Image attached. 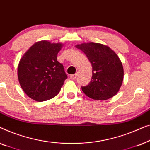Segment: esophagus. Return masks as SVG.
<instances>
[{
  "instance_id": "obj_1",
  "label": "esophagus",
  "mask_w": 150,
  "mask_h": 150,
  "mask_svg": "<svg viewBox=\"0 0 150 150\" xmlns=\"http://www.w3.org/2000/svg\"><path fill=\"white\" fill-rule=\"evenodd\" d=\"M76 78V74H71L70 76V79L71 80H75Z\"/></svg>"
}]
</instances>
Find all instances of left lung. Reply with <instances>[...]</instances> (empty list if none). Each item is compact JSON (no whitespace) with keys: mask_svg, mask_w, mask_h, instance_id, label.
I'll return each instance as SVG.
<instances>
[{"mask_svg":"<svg viewBox=\"0 0 150 150\" xmlns=\"http://www.w3.org/2000/svg\"><path fill=\"white\" fill-rule=\"evenodd\" d=\"M76 47L85 53L92 65L91 81L82 87L84 93L96 100H106L115 96L124 80L122 63L116 53L99 43H83Z\"/></svg>","mask_w":150,"mask_h":150,"instance_id":"left-lung-1","label":"left lung"}]
</instances>
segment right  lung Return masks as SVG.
I'll list each match as a JSON object with an SVG mask.
<instances>
[{
    "mask_svg": "<svg viewBox=\"0 0 150 150\" xmlns=\"http://www.w3.org/2000/svg\"><path fill=\"white\" fill-rule=\"evenodd\" d=\"M63 46L62 43L40 41L20 59L18 81L30 98L37 102L46 101L59 93L67 79L63 65L57 61V54Z\"/></svg>",
    "mask_w": 150,
    "mask_h": 150,
    "instance_id": "1",
    "label": "right lung"
}]
</instances>
